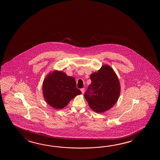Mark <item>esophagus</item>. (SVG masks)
Returning <instances> with one entry per match:
<instances>
[{
    "instance_id": "esophagus-1",
    "label": "esophagus",
    "mask_w": 160,
    "mask_h": 160,
    "mask_svg": "<svg viewBox=\"0 0 160 160\" xmlns=\"http://www.w3.org/2000/svg\"><path fill=\"white\" fill-rule=\"evenodd\" d=\"M81 92H82V94H84V92H85V89H84V88L81 89Z\"/></svg>"
}]
</instances>
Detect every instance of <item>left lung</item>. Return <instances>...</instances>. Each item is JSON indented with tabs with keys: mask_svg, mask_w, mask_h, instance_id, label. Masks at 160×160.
Segmentation results:
<instances>
[{
	"mask_svg": "<svg viewBox=\"0 0 160 160\" xmlns=\"http://www.w3.org/2000/svg\"><path fill=\"white\" fill-rule=\"evenodd\" d=\"M92 83L84 94V97L92 110L103 113L115 105L121 92L118 76L113 68L102 65L97 72L90 75Z\"/></svg>",
	"mask_w": 160,
	"mask_h": 160,
	"instance_id": "1",
	"label": "left lung"
}]
</instances>
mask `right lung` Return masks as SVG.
<instances>
[{
  "instance_id": "obj_1",
  "label": "right lung",
  "mask_w": 160,
  "mask_h": 160,
  "mask_svg": "<svg viewBox=\"0 0 160 160\" xmlns=\"http://www.w3.org/2000/svg\"><path fill=\"white\" fill-rule=\"evenodd\" d=\"M42 92L48 104L56 109L65 107L73 98L81 94V91L76 88L75 78L58 70L48 74L45 78Z\"/></svg>"
}]
</instances>
